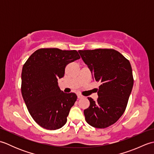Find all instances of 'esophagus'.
Returning <instances> with one entry per match:
<instances>
[{"label": "esophagus", "mask_w": 154, "mask_h": 154, "mask_svg": "<svg viewBox=\"0 0 154 154\" xmlns=\"http://www.w3.org/2000/svg\"><path fill=\"white\" fill-rule=\"evenodd\" d=\"M83 97L81 95V94H77V98L78 99H81V98H83Z\"/></svg>", "instance_id": "34e87169"}]
</instances>
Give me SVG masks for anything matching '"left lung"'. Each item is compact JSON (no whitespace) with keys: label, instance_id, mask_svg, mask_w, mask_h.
Instances as JSON below:
<instances>
[{"label":"left lung","instance_id":"8db88e82","mask_svg":"<svg viewBox=\"0 0 154 154\" xmlns=\"http://www.w3.org/2000/svg\"><path fill=\"white\" fill-rule=\"evenodd\" d=\"M93 78L101 83L97 100L88 97L90 105L84 110L87 122L97 128H105L122 115L132 92L134 79L130 61L112 49L78 51Z\"/></svg>","mask_w":154,"mask_h":154}]
</instances>
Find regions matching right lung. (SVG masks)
<instances>
[{"mask_svg":"<svg viewBox=\"0 0 154 154\" xmlns=\"http://www.w3.org/2000/svg\"><path fill=\"white\" fill-rule=\"evenodd\" d=\"M79 59L76 50L42 48L23 65V99L35 122L44 128L57 130L66 123L77 97L74 93L61 91L57 80L64 76L66 65Z\"/></svg>","mask_w":154,"mask_h":154,"instance_id":"add662e5","label":"right lung"}]
</instances>
